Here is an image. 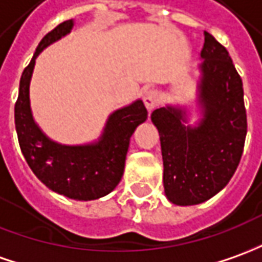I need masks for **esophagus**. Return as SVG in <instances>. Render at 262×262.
<instances>
[{"mask_svg":"<svg viewBox=\"0 0 262 262\" xmlns=\"http://www.w3.org/2000/svg\"><path fill=\"white\" fill-rule=\"evenodd\" d=\"M143 101H145V106L149 110L155 108L158 104H159V93L156 90H147L143 93Z\"/></svg>","mask_w":262,"mask_h":262,"instance_id":"esophagus-1","label":"esophagus"}]
</instances>
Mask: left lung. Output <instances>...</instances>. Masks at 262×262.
<instances>
[{
    "label": "left lung",
    "mask_w": 262,
    "mask_h": 262,
    "mask_svg": "<svg viewBox=\"0 0 262 262\" xmlns=\"http://www.w3.org/2000/svg\"><path fill=\"white\" fill-rule=\"evenodd\" d=\"M204 34L198 126L183 124L185 112L175 106L150 115L161 136L165 195L183 206L205 202L225 188L241 161L247 136L243 80L227 49Z\"/></svg>",
    "instance_id": "8db88e82"
}]
</instances>
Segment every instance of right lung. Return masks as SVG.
Returning a JSON list of instances; mask_svg holds the SVG:
<instances>
[{
    "label": "right lung",
    "instance_id": "add662e5",
    "mask_svg": "<svg viewBox=\"0 0 262 262\" xmlns=\"http://www.w3.org/2000/svg\"><path fill=\"white\" fill-rule=\"evenodd\" d=\"M67 19L44 35L19 80L18 99L14 107L15 130L28 166L51 191L77 201H92L107 195L120 182L130 136L147 119L142 100L113 112L100 139L79 146L60 145L49 139L34 122L30 106V81L35 58L46 47L71 31Z\"/></svg>",
    "mask_w": 262,
    "mask_h": 262
}]
</instances>
